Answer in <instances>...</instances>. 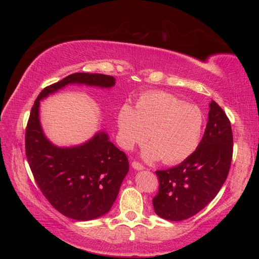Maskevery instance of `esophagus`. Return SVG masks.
<instances>
[{"mask_svg": "<svg viewBox=\"0 0 259 259\" xmlns=\"http://www.w3.org/2000/svg\"><path fill=\"white\" fill-rule=\"evenodd\" d=\"M132 167H133L135 170H143V169H145L144 165H142L141 162H139V161H137V160L132 161Z\"/></svg>", "mask_w": 259, "mask_h": 259, "instance_id": "obj_1", "label": "esophagus"}]
</instances>
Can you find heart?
<instances>
[{
  "label": "heart",
  "instance_id": "obj_1",
  "mask_svg": "<svg viewBox=\"0 0 259 259\" xmlns=\"http://www.w3.org/2000/svg\"><path fill=\"white\" fill-rule=\"evenodd\" d=\"M119 143L126 150L143 145L147 139L144 156L175 165L191 156L199 146L205 126L200 109L185 104L172 94L161 91L146 92L133 109L122 105L117 114Z\"/></svg>",
  "mask_w": 259,
  "mask_h": 259
}]
</instances>
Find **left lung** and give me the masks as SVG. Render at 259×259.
<instances>
[{
	"mask_svg": "<svg viewBox=\"0 0 259 259\" xmlns=\"http://www.w3.org/2000/svg\"><path fill=\"white\" fill-rule=\"evenodd\" d=\"M233 155L231 121L216 102L210 104L205 134L196 151L182 164L156 171L155 213L167 221L189 219L205 208L225 184Z\"/></svg>",
	"mask_w": 259,
	"mask_h": 259,
	"instance_id": "1",
	"label": "left lung"
}]
</instances>
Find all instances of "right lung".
<instances>
[{"instance_id": "right-lung-1", "label": "right lung", "mask_w": 259, "mask_h": 259, "mask_svg": "<svg viewBox=\"0 0 259 259\" xmlns=\"http://www.w3.org/2000/svg\"><path fill=\"white\" fill-rule=\"evenodd\" d=\"M112 87L115 78L101 73L77 72L45 87L36 98L25 133V151L33 178L50 205L76 221H90L106 214L115 201L129 170L127 155L98 133L84 145L58 148L39 125V101L68 84Z\"/></svg>"}]
</instances>
